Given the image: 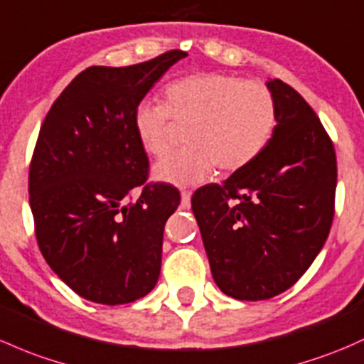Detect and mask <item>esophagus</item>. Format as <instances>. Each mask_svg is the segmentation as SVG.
Listing matches in <instances>:
<instances>
[{
    "label": "esophagus",
    "mask_w": 364,
    "mask_h": 364,
    "mask_svg": "<svg viewBox=\"0 0 364 364\" xmlns=\"http://www.w3.org/2000/svg\"><path fill=\"white\" fill-rule=\"evenodd\" d=\"M190 197H192V193L190 192H181V208L183 209H188L190 208Z\"/></svg>",
    "instance_id": "obj_1"
}]
</instances>
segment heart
I'll use <instances>...</instances> for the list:
<instances>
[{"label": "heart", "mask_w": 364, "mask_h": 364, "mask_svg": "<svg viewBox=\"0 0 364 364\" xmlns=\"http://www.w3.org/2000/svg\"><path fill=\"white\" fill-rule=\"evenodd\" d=\"M134 131L153 156L169 151L176 124L188 127V146L171 153L153 169L156 179L176 186L205 181L220 172L247 167L267 148L277 125L272 92L262 82L221 73H197L167 85L166 105L141 102Z\"/></svg>", "instance_id": "1"}]
</instances>
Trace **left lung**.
I'll list each match as a JSON object with an SVG mask.
<instances>
[{"mask_svg":"<svg viewBox=\"0 0 364 364\" xmlns=\"http://www.w3.org/2000/svg\"><path fill=\"white\" fill-rule=\"evenodd\" d=\"M267 87L277 125L265 150L192 198L214 282L247 301L291 288L323 250L335 214L336 155L326 129L288 83Z\"/></svg>","mask_w":364,"mask_h":364,"instance_id":"8db88e82","label":"left lung"}]
</instances>
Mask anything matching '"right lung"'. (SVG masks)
<instances>
[{
  "label": "right lung",
  "instance_id": "add662e5",
  "mask_svg": "<svg viewBox=\"0 0 364 364\" xmlns=\"http://www.w3.org/2000/svg\"><path fill=\"white\" fill-rule=\"evenodd\" d=\"M183 57L169 50L134 66L87 68L41 124L29 166L34 233L50 269L85 300L131 304L159 281L164 227L181 198L174 186L148 183L132 118Z\"/></svg>",
  "mask_w": 364,
  "mask_h": 364
}]
</instances>
